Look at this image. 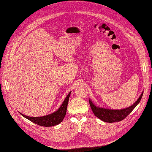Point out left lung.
Returning <instances> with one entry per match:
<instances>
[{"label": "left lung", "mask_w": 152, "mask_h": 152, "mask_svg": "<svg viewBox=\"0 0 152 152\" xmlns=\"http://www.w3.org/2000/svg\"><path fill=\"white\" fill-rule=\"evenodd\" d=\"M143 94V92H142L138 100L132 106L123 109L112 110L97 107L96 106L94 105L91 100H89V104L92 109V111H93L94 114H95V116L102 120V121L107 123L118 122L122 121L123 119L126 118L134 109V107L138 105V103L141 101V99H142Z\"/></svg>", "instance_id": "8db88e82"}]
</instances>
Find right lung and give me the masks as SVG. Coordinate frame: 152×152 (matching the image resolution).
Returning <instances> with one entry per match:
<instances>
[{"label":"right lung","mask_w":152,"mask_h":152,"mask_svg":"<svg viewBox=\"0 0 152 152\" xmlns=\"http://www.w3.org/2000/svg\"><path fill=\"white\" fill-rule=\"evenodd\" d=\"M70 94L71 92L68 94V96L65 98L64 102L62 103L60 107L53 113L50 114L49 115H46V116L42 117H29L25 116V115L21 113H20V114L26 119H29L31 122H33L38 125H39V126L45 127L55 126V125L60 124L65 116L68 102H69Z\"/></svg>","instance_id":"add662e5"}]
</instances>
